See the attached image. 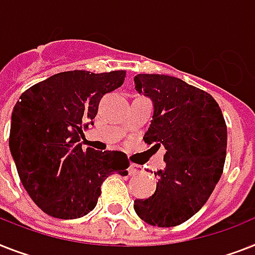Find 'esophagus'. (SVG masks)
<instances>
[{
  "label": "esophagus",
  "instance_id": "34e87169",
  "mask_svg": "<svg viewBox=\"0 0 255 255\" xmlns=\"http://www.w3.org/2000/svg\"><path fill=\"white\" fill-rule=\"evenodd\" d=\"M142 173L141 166H138L136 163H131V166H129V175H138Z\"/></svg>",
  "mask_w": 255,
  "mask_h": 255
}]
</instances>
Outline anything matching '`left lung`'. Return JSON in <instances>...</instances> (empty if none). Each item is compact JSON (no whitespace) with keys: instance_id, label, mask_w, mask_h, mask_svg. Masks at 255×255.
I'll return each mask as SVG.
<instances>
[{"instance_id":"8db88e82","label":"left lung","mask_w":255,"mask_h":255,"mask_svg":"<svg viewBox=\"0 0 255 255\" xmlns=\"http://www.w3.org/2000/svg\"><path fill=\"white\" fill-rule=\"evenodd\" d=\"M134 89L154 107L144 141L166 149L156 191L134 200V212L154 227H177L206 204L223 174L227 124L212 95L181 78L137 74Z\"/></svg>"}]
</instances>
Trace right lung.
Wrapping results in <instances>:
<instances>
[{
	"label": "right lung",
	"mask_w": 255,
	"mask_h": 255,
	"mask_svg": "<svg viewBox=\"0 0 255 255\" xmlns=\"http://www.w3.org/2000/svg\"><path fill=\"white\" fill-rule=\"evenodd\" d=\"M126 70H69L27 89L11 114L9 146L20 182L43 212L56 219L82 217L97 206L109 175H127L119 150L82 149L103 95L121 88Z\"/></svg>",
	"instance_id": "add662e5"
}]
</instances>
